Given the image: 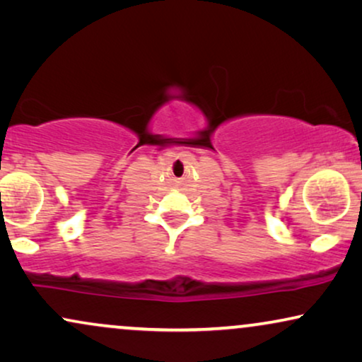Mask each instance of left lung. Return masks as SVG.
<instances>
[{
	"mask_svg": "<svg viewBox=\"0 0 362 362\" xmlns=\"http://www.w3.org/2000/svg\"><path fill=\"white\" fill-rule=\"evenodd\" d=\"M361 199H362V194H361Z\"/></svg>",
	"mask_w": 362,
	"mask_h": 362,
	"instance_id": "obj_1",
	"label": "left lung"
}]
</instances>
